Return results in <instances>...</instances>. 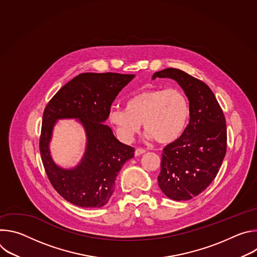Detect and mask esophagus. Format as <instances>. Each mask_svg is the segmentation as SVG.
I'll use <instances>...</instances> for the list:
<instances>
[{
	"instance_id": "34e87169",
	"label": "esophagus",
	"mask_w": 257,
	"mask_h": 257,
	"mask_svg": "<svg viewBox=\"0 0 257 257\" xmlns=\"http://www.w3.org/2000/svg\"><path fill=\"white\" fill-rule=\"evenodd\" d=\"M144 153H145V150H144V149L137 148V149L135 150V156H136V157H138V156H140V155H142V154H144Z\"/></svg>"
}]
</instances>
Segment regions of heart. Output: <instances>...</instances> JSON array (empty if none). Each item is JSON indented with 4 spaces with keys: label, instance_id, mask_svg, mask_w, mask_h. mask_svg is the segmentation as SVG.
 Listing matches in <instances>:
<instances>
[{
    "label": "heart",
    "instance_id": "obj_1",
    "mask_svg": "<svg viewBox=\"0 0 257 257\" xmlns=\"http://www.w3.org/2000/svg\"><path fill=\"white\" fill-rule=\"evenodd\" d=\"M189 119V100L176 88L141 90L125 101V108H113L108 113V121L122 140L130 141L142 123L146 136L162 144L177 140Z\"/></svg>",
    "mask_w": 257,
    "mask_h": 257
}]
</instances>
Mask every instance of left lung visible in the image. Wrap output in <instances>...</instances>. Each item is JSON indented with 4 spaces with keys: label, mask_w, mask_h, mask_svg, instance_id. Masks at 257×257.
Masks as SVG:
<instances>
[{
    "label": "left lung",
    "mask_w": 257,
    "mask_h": 257,
    "mask_svg": "<svg viewBox=\"0 0 257 257\" xmlns=\"http://www.w3.org/2000/svg\"><path fill=\"white\" fill-rule=\"evenodd\" d=\"M172 78L189 99L190 120L183 134L163 151L158 177L162 191L173 200H189L209 186L227 152V126L213 92L201 80L176 68L156 72Z\"/></svg>",
    "instance_id": "1"
}]
</instances>
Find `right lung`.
Wrapping results in <instances>:
<instances>
[{
  "label": "right lung",
  "mask_w": 257,
  "mask_h": 257,
  "mask_svg": "<svg viewBox=\"0 0 257 257\" xmlns=\"http://www.w3.org/2000/svg\"><path fill=\"white\" fill-rule=\"evenodd\" d=\"M134 75L82 73L66 83L48 102L43 116L40 152L51 184L67 201L81 207H101L114 192L116 178L126 161L134 157L132 146L120 142L102 123L121 89ZM77 117L84 124L88 146L82 164L73 170L54 165L48 142L58 118Z\"/></svg>",
  "instance_id": "1"
}]
</instances>
